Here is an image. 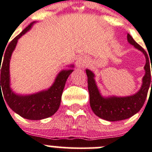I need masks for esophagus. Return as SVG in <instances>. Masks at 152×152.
<instances>
[{
    "label": "esophagus",
    "mask_w": 152,
    "mask_h": 152,
    "mask_svg": "<svg viewBox=\"0 0 152 152\" xmlns=\"http://www.w3.org/2000/svg\"><path fill=\"white\" fill-rule=\"evenodd\" d=\"M86 62V60L84 56H80L78 57L77 60L76 61V66L78 69H80L85 65Z\"/></svg>",
    "instance_id": "1"
}]
</instances>
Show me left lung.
I'll return each mask as SVG.
<instances>
[{"instance_id": "8db88e82", "label": "left lung", "mask_w": 152, "mask_h": 152, "mask_svg": "<svg viewBox=\"0 0 152 152\" xmlns=\"http://www.w3.org/2000/svg\"><path fill=\"white\" fill-rule=\"evenodd\" d=\"M127 40L130 44L133 45L136 49L144 54L146 61L144 66L145 71V75L142 77V83L140 89L137 92L133 95L126 97H103L95 83L94 73L89 69H86L88 77V89L91 109L97 117L108 121H123L137 113L145 103L151 85L152 87L149 58L146 52L129 34H127Z\"/></svg>"}]
</instances>
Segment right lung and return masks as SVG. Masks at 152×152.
Here are the masks:
<instances>
[{
    "label": "right lung",
    "mask_w": 152,
    "mask_h": 152,
    "mask_svg": "<svg viewBox=\"0 0 152 152\" xmlns=\"http://www.w3.org/2000/svg\"><path fill=\"white\" fill-rule=\"evenodd\" d=\"M34 23L35 22L30 23L9 43L5 53H3V56H0V94H2L1 92L2 88V95H4V100L12 110L18 115L26 119L38 121L52 116L58 110L66 82L73 69L62 70L58 75L52 86L47 90L29 95H20L13 92L10 88V62L12 54L15 49L18 39L28 31ZM70 66L73 68L74 66Z\"/></svg>",
    "instance_id": "1"
}]
</instances>
